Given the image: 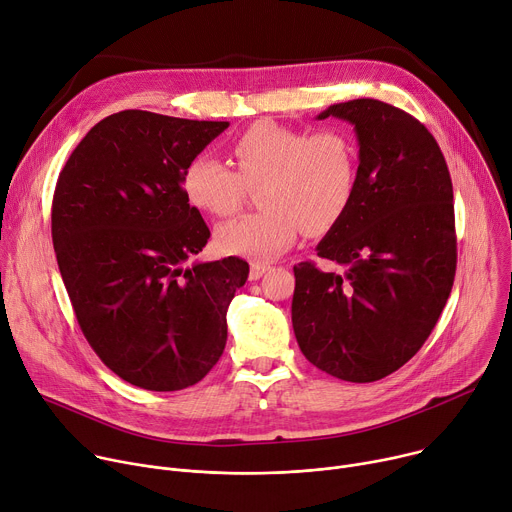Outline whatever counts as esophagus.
Segmentation results:
<instances>
[{
    "instance_id": "1",
    "label": "esophagus",
    "mask_w": 512,
    "mask_h": 512,
    "mask_svg": "<svg viewBox=\"0 0 512 512\" xmlns=\"http://www.w3.org/2000/svg\"><path fill=\"white\" fill-rule=\"evenodd\" d=\"M270 270V266L268 264H264V262H252L250 264V279L252 281H258L264 272H268Z\"/></svg>"
}]
</instances>
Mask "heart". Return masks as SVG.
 I'll return each mask as SVG.
<instances>
[{"mask_svg": "<svg viewBox=\"0 0 512 512\" xmlns=\"http://www.w3.org/2000/svg\"><path fill=\"white\" fill-rule=\"evenodd\" d=\"M233 170L211 155H196L182 172L186 201L201 213L227 217L238 211L248 188H258L262 211L221 223V252L272 260L303 231L320 235L348 211L357 190L359 153L340 127L305 131L272 121L250 125L229 145Z\"/></svg>", "mask_w": 512, "mask_h": 512, "instance_id": "1", "label": "heart"}]
</instances>
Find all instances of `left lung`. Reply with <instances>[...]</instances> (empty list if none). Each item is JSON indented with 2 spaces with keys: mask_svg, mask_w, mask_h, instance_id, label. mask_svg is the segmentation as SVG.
Segmentation results:
<instances>
[{
  "mask_svg": "<svg viewBox=\"0 0 512 512\" xmlns=\"http://www.w3.org/2000/svg\"><path fill=\"white\" fill-rule=\"evenodd\" d=\"M355 125L357 190L318 244L340 270L299 262L291 318L305 359L371 383L406 365L437 326L457 268L453 184L439 143L412 114L373 98L318 119Z\"/></svg>",
  "mask_w": 512,
  "mask_h": 512,
  "instance_id": "left-lung-1",
  "label": "left lung"
}]
</instances>
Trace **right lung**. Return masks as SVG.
<instances>
[{
  "instance_id": "add662e5",
  "label": "right lung",
  "mask_w": 512,
  "mask_h": 512,
  "mask_svg": "<svg viewBox=\"0 0 512 512\" xmlns=\"http://www.w3.org/2000/svg\"><path fill=\"white\" fill-rule=\"evenodd\" d=\"M229 123L123 110L94 125L65 162L51 211L61 277L100 361L131 385L199 383L227 342L242 258L188 260L211 231L182 172Z\"/></svg>"
}]
</instances>
